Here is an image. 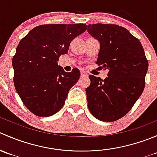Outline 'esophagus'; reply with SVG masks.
Instances as JSON below:
<instances>
[{
	"mask_svg": "<svg viewBox=\"0 0 157 157\" xmlns=\"http://www.w3.org/2000/svg\"><path fill=\"white\" fill-rule=\"evenodd\" d=\"M80 76H81V77H85V76H87V74L85 72H83V71H81V72H80Z\"/></svg>",
	"mask_w": 157,
	"mask_h": 157,
	"instance_id": "esophagus-1",
	"label": "esophagus"
}]
</instances>
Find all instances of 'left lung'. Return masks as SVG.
<instances>
[{"instance_id":"1","label":"left lung","mask_w":157,"mask_h":157,"mask_svg":"<svg viewBox=\"0 0 157 157\" xmlns=\"http://www.w3.org/2000/svg\"><path fill=\"white\" fill-rule=\"evenodd\" d=\"M87 32L100 45L96 64L109 71L105 80L89 76L91 83L86 90L89 110L100 121H116L141 96L148 61L140 41L122 26L90 24Z\"/></svg>"}]
</instances>
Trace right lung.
<instances>
[{
	"instance_id": "1",
	"label": "right lung",
	"mask_w": 157,
	"mask_h": 157,
	"mask_svg": "<svg viewBox=\"0 0 157 157\" xmlns=\"http://www.w3.org/2000/svg\"><path fill=\"white\" fill-rule=\"evenodd\" d=\"M86 29L83 23L41 25L20 40L12 60L14 86L25 106L37 116L57 113L80 78L78 69L65 72L58 61Z\"/></svg>"
}]
</instances>
